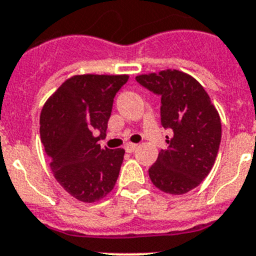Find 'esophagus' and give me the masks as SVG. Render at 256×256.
<instances>
[{"mask_svg":"<svg viewBox=\"0 0 256 256\" xmlns=\"http://www.w3.org/2000/svg\"><path fill=\"white\" fill-rule=\"evenodd\" d=\"M138 150V144H134V143H128L125 146V150L128 153H132L135 152V150Z\"/></svg>","mask_w":256,"mask_h":256,"instance_id":"obj_1","label":"esophagus"}]
</instances>
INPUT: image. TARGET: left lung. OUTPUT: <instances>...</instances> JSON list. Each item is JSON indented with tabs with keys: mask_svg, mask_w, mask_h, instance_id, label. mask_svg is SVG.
Listing matches in <instances>:
<instances>
[{
	"mask_svg": "<svg viewBox=\"0 0 256 256\" xmlns=\"http://www.w3.org/2000/svg\"><path fill=\"white\" fill-rule=\"evenodd\" d=\"M136 81L161 96V125L172 131L168 150L148 170L150 180L162 192L184 194L214 166L222 139L219 113L201 84L180 70L142 74Z\"/></svg>",
	"mask_w": 256,
	"mask_h": 256,
	"instance_id": "left-lung-1",
	"label": "left lung"
}]
</instances>
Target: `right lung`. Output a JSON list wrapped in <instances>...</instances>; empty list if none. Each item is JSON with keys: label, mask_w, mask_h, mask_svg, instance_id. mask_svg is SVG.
Instances as JSON below:
<instances>
[{"label": "right lung", "mask_w": 256, "mask_h": 256, "mask_svg": "<svg viewBox=\"0 0 256 256\" xmlns=\"http://www.w3.org/2000/svg\"><path fill=\"white\" fill-rule=\"evenodd\" d=\"M128 76H73L48 98L40 117V135L55 179L82 202H95L113 190L125 150L100 148L113 99Z\"/></svg>", "instance_id": "1"}]
</instances>
